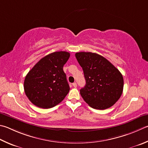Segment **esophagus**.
I'll return each mask as SVG.
<instances>
[{"instance_id":"esophagus-1","label":"esophagus","mask_w":148,"mask_h":148,"mask_svg":"<svg viewBox=\"0 0 148 148\" xmlns=\"http://www.w3.org/2000/svg\"><path fill=\"white\" fill-rule=\"evenodd\" d=\"M72 85H73L74 87H77V83L76 82H74V83H72Z\"/></svg>"}]
</instances>
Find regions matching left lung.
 <instances>
[{"label": "left lung", "instance_id": "left-lung-1", "mask_svg": "<svg viewBox=\"0 0 148 148\" xmlns=\"http://www.w3.org/2000/svg\"><path fill=\"white\" fill-rule=\"evenodd\" d=\"M76 58L82 67L86 84L80 95L88 106L103 110L113 106L123 92L122 74L103 56L92 52H77Z\"/></svg>", "mask_w": 148, "mask_h": 148}]
</instances>
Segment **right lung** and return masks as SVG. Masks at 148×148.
Masks as SVG:
<instances>
[{"label": "right lung", "instance_id": "right-lung-1", "mask_svg": "<svg viewBox=\"0 0 148 148\" xmlns=\"http://www.w3.org/2000/svg\"><path fill=\"white\" fill-rule=\"evenodd\" d=\"M70 55L65 51L51 53L40 60L26 75L24 89L35 106L52 108L65 98L70 87L63 67Z\"/></svg>", "mask_w": 148, "mask_h": 148}]
</instances>
